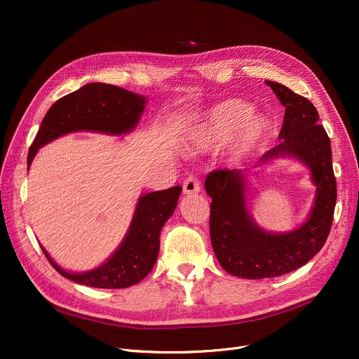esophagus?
Masks as SVG:
<instances>
[{
  "label": "esophagus",
  "mask_w": 359,
  "mask_h": 359,
  "mask_svg": "<svg viewBox=\"0 0 359 359\" xmlns=\"http://www.w3.org/2000/svg\"><path fill=\"white\" fill-rule=\"evenodd\" d=\"M201 191V182L195 175H189L183 182V192L186 195H194Z\"/></svg>",
  "instance_id": "1"
}]
</instances>
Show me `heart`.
Listing matches in <instances>:
<instances>
[{
	"mask_svg": "<svg viewBox=\"0 0 359 359\" xmlns=\"http://www.w3.org/2000/svg\"><path fill=\"white\" fill-rule=\"evenodd\" d=\"M250 113V104L241 100H229L218 104L195 132L192 145L196 148L219 145L231 140L237 132L238 149H250L265 137L268 130V122L262 116Z\"/></svg>",
	"mask_w": 359,
	"mask_h": 359,
	"instance_id": "1",
	"label": "heart"
}]
</instances>
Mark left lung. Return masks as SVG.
<instances>
[{
  "instance_id": "8db88e82",
  "label": "left lung",
  "mask_w": 359,
  "mask_h": 359,
  "mask_svg": "<svg viewBox=\"0 0 359 359\" xmlns=\"http://www.w3.org/2000/svg\"><path fill=\"white\" fill-rule=\"evenodd\" d=\"M266 84L285 106V115L280 142L260 161L285 154L299 158L311 170L317 195L306 224L287 234H271L249 217L243 170L217 168L208 173L205 191L212 198L210 234L215 256L229 273L246 279L275 278L306 265L325 246L336 205L332 147L325 128L318 123L317 109L284 84Z\"/></svg>"
}]
</instances>
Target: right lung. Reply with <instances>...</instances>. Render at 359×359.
<instances>
[{"label":"right lung","mask_w":359,"mask_h":359,"mask_svg":"<svg viewBox=\"0 0 359 359\" xmlns=\"http://www.w3.org/2000/svg\"><path fill=\"white\" fill-rule=\"evenodd\" d=\"M145 99L125 88L90 83L56 100L45 115L30 145L27 164L46 142L72 130H96L125 134L134 129L144 110ZM180 186L141 196L128 236L104 265L86 273L61 269L42 248L50 265L67 279L94 288H128L138 284L153 269L160 250V233L173 215Z\"/></svg>","instance_id":"add662e5"}]
</instances>
